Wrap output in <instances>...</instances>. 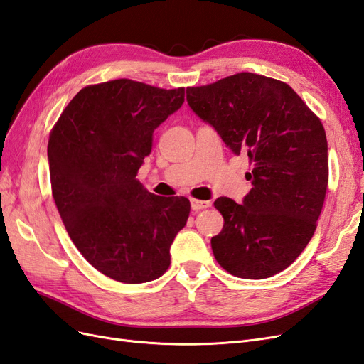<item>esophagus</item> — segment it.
<instances>
[{
	"label": "esophagus",
	"instance_id": "obj_1",
	"mask_svg": "<svg viewBox=\"0 0 364 364\" xmlns=\"http://www.w3.org/2000/svg\"><path fill=\"white\" fill-rule=\"evenodd\" d=\"M191 207L193 212H198L203 209H207V207H210V201H201V200H191Z\"/></svg>",
	"mask_w": 364,
	"mask_h": 364
}]
</instances>
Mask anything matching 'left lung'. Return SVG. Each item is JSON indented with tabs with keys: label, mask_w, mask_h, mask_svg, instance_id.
<instances>
[{
	"label": "left lung",
	"mask_w": 364,
	"mask_h": 364,
	"mask_svg": "<svg viewBox=\"0 0 364 364\" xmlns=\"http://www.w3.org/2000/svg\"><path fill=\"white\" fill-rule=\"evenodd\" d=\"M186 95L196 116L253 166L242 204L225 196L215 201L224 218L210 241L215 259L236 277H272L314 235L328 188L323 124L285 82L255 73L189 87Z\"/></svg>",
	"instance_id": "8db88e82"
}]
</instances>
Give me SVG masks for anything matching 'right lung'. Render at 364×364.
Segmentation results:
<instances>
[{"label":"right lung","mask_w":364,"mask_h":364,"mask_svg":"<svg viewBox=\"0 0 364 364\" xmlns=\"http://www.w3.org/2000/svg\"><path fill=\"white\" fill-rule=\"evenodd\" d=\"M183 102L184 88L103 82L82 88L50 134L51 192L62 221L82 256L119 282L160 277L188 223V198L154 195L136 178L154 131Z\"/></svg>","instance_id":"right-lung-1"}]
</instances>
